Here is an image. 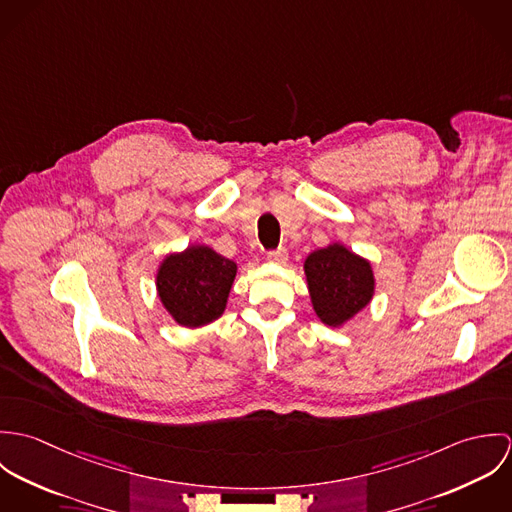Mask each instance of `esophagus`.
I'll use <instances>...</instances> for the list:
<instances>
[{
    "label": "esophagus",
    "instance_id": "1",
    "mask_svg": "<svg viewBox=\"0 0 512 512\" xmlns=\"http://www.w3.org/2000/svg\"><path fill=\"white\" fill-rule=\"evenodd\" d=\"M268 260H270V262H276V264H286V260H288V250H286V248L270 250V252H268Z\"/></svg>",
    "mask_w": 512,
    "mask_h": 512
}]
</instances>
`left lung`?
Listing matches in <instances>:
<instances>
[{
    "mask_svg": "<svg viewBox=\"0 0 512 512\" xmlns=\"http://www.w3.org/2000/svg\"><path fill=\"white\" fill-rule=\"evenodd\" d=\"M305 276L315 313L331 327L359 313L374 292L370 264L341 244L311 252Z\"/></svg>",
    "mask_w": 512,
    "mask_h": 512,
    "instance_id": "8db88e82",
    "label": "left lung"
}]
</instances>
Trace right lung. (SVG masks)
<instances>
[{
  "instance_id": "right-lung-1",
  "label": "right lung",
  "mask_w": 512,
  "mask_h": 512,
  "mask_svg": "<svg viewBox=\"0 0 512 512\" xmlns=\"http://www.w3.org/2000/svg\"><path fill=\"white\" fill-rule=\"evenodd\" d=\"M236 276V264L209 246H189L159 268L157 292L179 325L201 327L220 317Z\"/></svg>"
}]
</instances>
